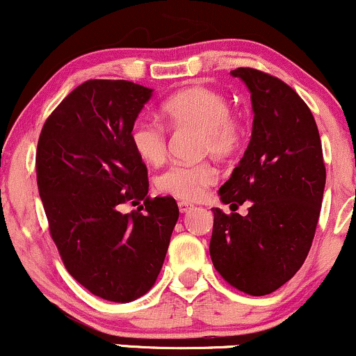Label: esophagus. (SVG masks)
<instances>
[{"label":"esophagus","instance_id":"obj_1","mask_svg":"<svg viewBox=\"0 0 356 356\" xmlns=\"http://www.w3.org/2000/svg\"><path fill=\"white\" fill-rule=\"evenodd\" d=\"M177 205H179V211H181L182 213H186V212H189L192 207H194V205H192L191 202H187V200H179L177 202Z\"/></svg>","mask_w":356,"mask_h":356}]
</instances>
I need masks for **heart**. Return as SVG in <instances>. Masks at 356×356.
Segmentation results:
<instances>
[{
	"instance_id": "1",
	"label": "heart",
	"mask_w": 356,
	"mask_h": 356,
	"mask_svg": "<svg viewBox=\"0 0 356 356\" xmlns=\"http://www.w3.org/2000/svg\"><path fill=\"white\" fill-rule=\"evenodd\" d=\"M161 113L172 127L200 129V149L213 156L229 157L242 140V124L230 114L224 94L205 86H191L174 92L162 102ZM132 149L144 162L159 165L167 157L164 127L149 119H137L131 126ZM219 181V170L209 161L169 165L156 179L157 191L182 200H199L209 187Z\"/></svg>"
}]
</instances>
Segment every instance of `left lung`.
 <instances>
[{"instance_id":"1","label":"left lung","mask_w":356,"mask_h":356,"mask_svg":"<svg viewBox=\"0 0 356 356\" xmlns=\"http://www.w3.org/2000/svg\"><path fill=\"white\" fill-rule=\"evenodd\" d=\"M250 91L254 126L241 164L219 194L248 213L213 211L209 250L216 270L247 295H268L305 262L322 209L325 170L318 127L305 101L284 81L237 67Z\"/></svg>"}]
</instances>
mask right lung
<instances>
[{"mask_svg":"<svg viewBox=\"0 0 356 356\" xmlns=\"http://www.w3.org/2000/svg\"><path fill=\"white\" fill-rule=\"evenodd\" d=\"M151 96L131 81L89 79L59 102L38 140L51 238L72 278L109 302H132L152 289L179 219L174 197L147 195V167L129 140ZM139 200L137 211L120 212Z\"/></svg>","mask_w":356,"mask_h":356,"instance_id":"1","label":"right lung"}]
</instances>
